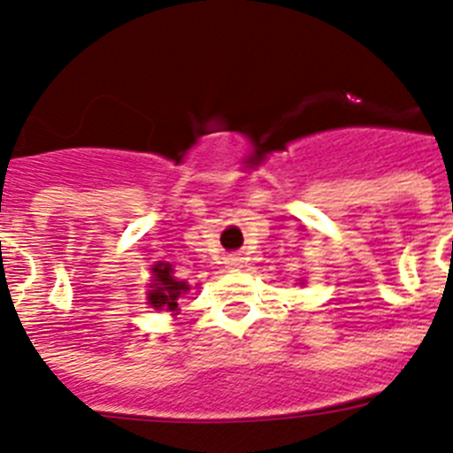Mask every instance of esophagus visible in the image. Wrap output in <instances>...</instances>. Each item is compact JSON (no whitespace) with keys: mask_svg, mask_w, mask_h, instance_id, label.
Instances as JSON below:
<instances>
[{"mask_svg":"<svg viewBox=\"0 0 453 453\" xmlns=\"http://www.w3.org/2000/svg\"><path fill=\"white\" fill-rule=\"evenodd\" d=\"M244 265V258H240V256H229L226 258V267L229 269H240Z\"/></svg>","mask_w":453,"mask_h":453,"instance_id":"esophagus-1","label":"esophagus"}]
</instances>
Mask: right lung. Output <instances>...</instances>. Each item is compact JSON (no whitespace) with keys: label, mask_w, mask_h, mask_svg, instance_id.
<instances>
[{"label":"right lung","mask_w":453,"mask_h":453,"mask_svg":"<svg viewBox=\"0 0 453 453\" xmlns=\"http://www.w3.org/2000/svg\"><path fill=\"white\" fill-rule=\"evenodd\" d=\"M173 273H175L173 272V265L168 263H157L152 267V289L148 292L150 308L177 312V301H180L181 294L188 292L190 285L186 280H177Z\"/></svg>","instance_id":"right-lung-1"}]
</instances>
